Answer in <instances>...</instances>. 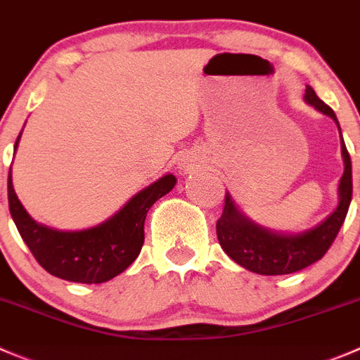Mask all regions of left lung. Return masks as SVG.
I'll return each instance as SVG.
<instances>
[{"instance_id":"8db88e82","label":"left lung","mask_w":360,"mask_h":360,"mask_svg":"<svg viewBox=\"0 0 360 360\" xmlns=\"http://www.w3.org/2000/svg\"><path fill=\"white\" fill-rule=\"evenodd\" d=\"M304 100L316 110L333 117L340 128L334 110L316 96L313 87L306 86ZM341 155H343L345 172L338 186L340 193L338 207L323 221L304 232L280 233L264 229L246 218L226 193L223 214L216 223V233L223 251L244 269L264 276L297 273L320 260L336 239L352 202V162L343 137H341Z\"/></svg>"}]
</instances>
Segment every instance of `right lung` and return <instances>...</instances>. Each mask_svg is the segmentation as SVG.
<instances>
[{
    "instance_id": "add662e5",
    "label": "right lung",
    "mask_w": 360,
    "mask_h": 360,
    "mask_svg": "<svg viewBox=\"0 0 360 360\" xmlns=\"http://www.w3.org/2000/svg\"><path fill=\"white\" fill-rule=\"evenodd\" d=\"M20 135L15 141L19 144ZM172 174L139 191L120 211L100 225L75 232L49 229L37 223L20 200L8 172V207L20 237L49 274L73 283H103L134 264L144 244V221L158 198L176 186Z\"/></svg>"
}]
</instances>
